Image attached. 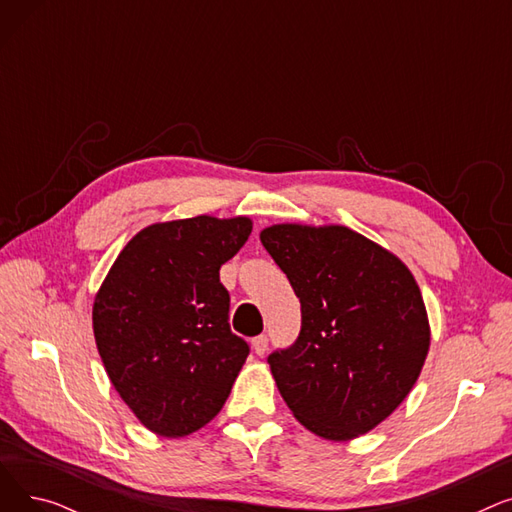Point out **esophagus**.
<instances>
[{"instance_id": "34e87169", "label": "esophagus", "mask_w": 512, "mask_h": 512, "mask_svg": "<svg viewBox=\"0 0 512 512\" xmlns=\"http://www.w3.org/2000/svg\"><path fill=\"white\" fill-rule=\"evenodd\" d=\"M267 344H270V338H267L265 334L255 336V338H253V351H255L257 355H263V353L267 351Z\"/></svg>"}]
</instances>
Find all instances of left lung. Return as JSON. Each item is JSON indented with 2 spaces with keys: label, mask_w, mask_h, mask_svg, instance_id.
<instances>
[{
  "label": "left lung",
  "mask_w": 512,
  "mask_h": 512,
  "mask_svg": "<svg viewBox=\"0 0 512 512\" xmlns=\"http://www.w3.org/2000/svg\"><path fill=\"white\" fill-rule=\"evenodd\" d=\"M261 242L301 301L299 338L267 357L288 409L326 440L367 434L407 398L427 357L413 274L344 226L280 224Z\"/></svg>",
  "instance_id": "left-lung-1"
}]
</instances>
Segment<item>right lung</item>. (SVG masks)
Masks as SVG:
<instances>
[{"label":"right lung","mask_w":512,"mask_h":512,"mask_svg":"<svg viewBox=\"0 0 512 512\" xmlns=\"http://www.w3.org/2000/svg\"><path fill=\"white\" fill-rule=\"evenodd\" d=\"M249 218L153 224L122 249L93 305L101 361L151 432L180 438L224 407L249 344L230 330L220 267L245 245Z\"/></svg>","instance_id":"1"}]
</instances>
